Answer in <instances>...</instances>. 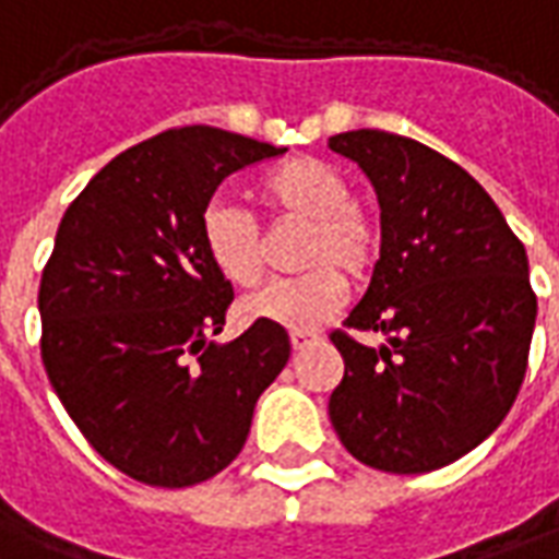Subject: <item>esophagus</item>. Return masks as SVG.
<instances>
[{"instance_id": "obj_1", "label": "esophagus", "mask_w": 559, "mask_h": 559, "mask_svg": "<svg viewBox=\"0 0 559 559\" xmlns=\"http://www.w3.org/2000/svg\"><path fill=\"white\" fill-rule=\"evenodd\" d=\"M311 342H318V335H314V333H306V330H293V333H290L293 350H306Z\"/></svg>"}]
</instances>
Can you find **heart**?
Wrapping results in <instances>:
<instances>
[{"mask_svg":"<svg viewBox=\"0 0 559 559\" xmlns=\"http://www.w3.org/2000/svg\"><path fill=\"white\" fill-rule=\"evenodd\" d=\"M257 199L272 226H302L296 269L302 275L257 290L241 302V318L284 330H314L342 308L347 280L374 269L381 236L369 214L354 202L347 178L320 159L299 157L263 175ZM202 248L217 275L236 287L260 284L266 272V241L248 209L214 199L199 224Z\"/></svg>","mask_w":559,"mask_h":559,"instance_id":"1","label":"heart"}]
</instances>
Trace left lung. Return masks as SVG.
Instances as JSON below:
<instances>
[{
    "label": "left lung",
    "mask_w": 559,
    "mask_h": 559,
    "mask_svg": "<svg viewBox=\"0 0 559 559\" xmlns=\"http://www.w3.org/2000/svg\"><path fill=\"white\" fill-rule=\"evenodd\" d=\"M381 205V257L347 330L330 420L360 463L393 475L442 469L493 432L524 384L536 293L521 239L469 171L381 130L338 132Z\"/></svg>",
    "instance_id": "left-lung-1"
}]
</instances>
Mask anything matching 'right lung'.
<instances>
[{
  "label": "right lung",
  "mask_w": 559,
  "mask_h": 559,
  "mask_svg": "<svg viewBox=\"0 0 559 559\" xmlns=\"http://www.w3.org/2000/svg\"><path fill=\"white\" fill-rule=\"evenodd\" d=\"M284 151L214 127L159 132L96 171L62 214L38 287L41 362L96 454L135 481L190 487L226 469L290 360L275 323L209 342L233 284L199 236L221 181Z\"/></svg>",
  "instance_id": "1"
}]
</instances>
